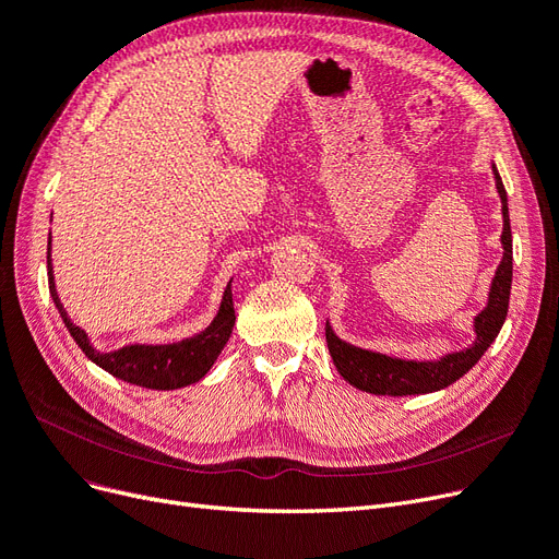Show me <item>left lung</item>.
Masks as SVG:
<instances>
[{
    "instance_id": "obj_1",
    "label": "left lung",
    "mask_w": 559,
    "mask_h": 559,
    "mask_svg": "<svg viewBox=\"0 0 559 559\" xmlns=\"http://www.w3.org/2000/svg\"><path fill=\"white\" fill-rule=\"evenodd\" d=\"M495 186L502 200V248L504 255L502 262L495 272L488 306L474 318V341L469 347L461 349V353L444 355L438 361H409V359H394L380 353H370V349H361L341 341L334 329L326 322V347L329 355L334 359V366L338 373L361 391L378 396H412V394H430V391H440L449 384L463 378L467 370L477 364L490 343L498 338L500 329L507 320L509 311V295H511V274H513V248H511V225H509V206H507V191L500 179V173L495 170Z\"/></svg>"
}]
</instances>
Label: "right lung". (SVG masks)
Instances as JSON below:
<instances>
[{
    "instance_id": "1",
    "label": "right lung",
    "mask_w": 559,
    "mask_h": 559,
    "mask_svg": "<svg viewBox=\"0 0 559 559\" xmlns=\"http://www.w3.org/2000/svg\"><path fill=\"white\" fill-rule=\"evenodd\" d=\"M48 283H50V295L55 299L57 311L64 320L67 329L71 332L78 347L85 353L87 359H92L103 370H108L110 376L131 382L144 389H181L189 386L206 376L225 347L227 338L233 334L235 326V304H233V290L230 283H227L223 301L214 322L200 332L193 338H183L179 343L168 345H123L112 353H98V349L90 343L87 334L82 332L78 324H73L61 306L57 290H55V276H52V264H50V237H48Z\"/></svg>"
}]
</instances>
